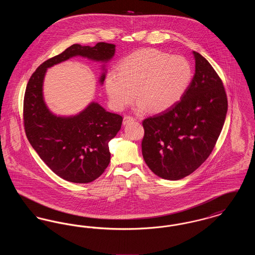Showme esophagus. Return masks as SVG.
Returning a JSON list of instances; mask_svg holds the SVG:
<instances>
[{
    "mask_svg": "<svg viewBox=\"0 0 255 255\" xmlns=\"http://www.w3.org/2000/svg\"><path fill=\"white\" fill-rule=\"evenodd\" d=\"M134 120H133L132 117H128V116H126V117H124V119H123V125H127L128 123H130V122H133Z\"/></svg>",
    "mask_w": 255,
    "mask_h": 255,
    "instance_id": "obj_1",
    "label": "esophagus"
}]
</instances>
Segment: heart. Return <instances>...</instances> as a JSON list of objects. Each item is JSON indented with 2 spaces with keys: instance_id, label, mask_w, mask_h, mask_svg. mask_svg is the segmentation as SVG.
I'll use <instances>...</instances> for the list:
<instances>
[{
  "instance_id": "1",
  "label": "heart",
  "mask_w": 255,
  "mask_h": 255,
  "mask_svg": "<svg viewBox=\"0 0 255 255\" xmlns=\"http://www.w3.org/2000/svg\"><path fill=\"white\" fill-rule=\"evenodd\" d=\"M121 72L110 71L105 89L116 110L124 109L133 99L137 110L158 113L176 104L190 85L191 64L181 55L158 49H139L122 61Z\"/></svg>"
}]
</instances>
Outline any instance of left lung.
Listing matches in <instances>:
<instances>
[{
    "mask_svg": "<svg viewBox=\"0 0 255 255\" xmlns=\"http://www.w3.org/2000/svg\"><path fill=\"white\" fill-rule=\"evenodd\" d=\"M192 53L194 76L181 100L142 122V156L151 171L164 180H181L205 162L228 112L218 74L204 56Z\"/></svg>",
    "mask_w": 255,
    "mask_h": 255,
    "instance_id": "1",
    "label": "left lung"
}]
</instances>
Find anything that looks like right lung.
I'll return each instance as SVG.
<instances>
[{
  "label": "right lung",
  "mask_w": 255,
  "mask_h": 255,
  "mask_svg": "<svg viewBox=\"0 0 255 255\" xmlns=\"http://www.w3.org/2000/svg\"><path fill=\"white\" fill-rule=\"evenodd\" d=\"M115 52V45L103 42L95 47L74 44L40 65L26 85L24 123L27 139L49 168L68 182L88 183L103 174L111 159L110 140L121 130L122 117L95 101L75 115L54 114L43 93L47 70L73 57H83L101 64L98 82L103 85L106 64Z\"/></svg>",
  "instance_id": "add662e5"
}]
</instances>
